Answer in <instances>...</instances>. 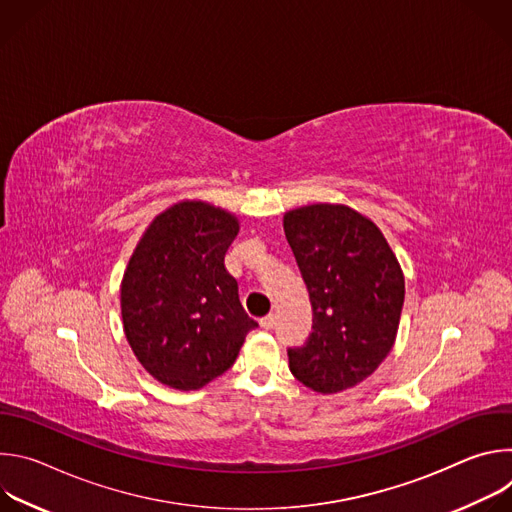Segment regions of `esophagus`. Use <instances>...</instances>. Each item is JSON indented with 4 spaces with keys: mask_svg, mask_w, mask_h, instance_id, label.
Segmentation results:
<instances>
[{
    "mask_svg": "<svg viewBox=\"0 0 512 512\" xmlns=\"http://www.w3.org/2000/svg\"><path fill=\"white\" fill-rule=\"evenodd\" d=\"M259 324H261L263 330H271L273 324H275V316H273V314H267V316H263V318L259 320Z\"/></svg>",
    "mask_w": 512,
    "mask_h": 512,
    "instance_id": "esophagus-1",
    "label": "esophagus"
}]
</instances>
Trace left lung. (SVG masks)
<instances>
[{
	"mask_svg": "<svg viewBox=\"0 0 512 512\" xmlns=\"http://www.w3.org/2000/svg\"><path fill=\"white\" fill-rule=\"evenodd\" d=\"M283 231L308 287L314 324L289 348V371L316 393L346 391L395 344L405 279L379 227L344 204H310L283 216Z\"/></svg>",
	"mask_w": 512,
	"mask_h": 512,
	"instance_id": "8db88e82",
	"label": "left lung"
}]
</instances>
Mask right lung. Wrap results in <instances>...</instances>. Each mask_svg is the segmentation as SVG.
<instances>
[{"instance_id":"right-lung-1","label":"right lung","mask_w":512,"mask_h":512,"mask_svg":"<svg viewBox=\"0 0 512 512\" xmlns=\"http://www.w3.org/2000/svg\"><path fill=\"white\" fill-rule=\"evenodd\" d=\"M237 233L235 214L184 200L154 218L127 263V342L141 367L172 389L194 391L229 371L257 328L225 267Z\"/></svg>"}]
</instances>
